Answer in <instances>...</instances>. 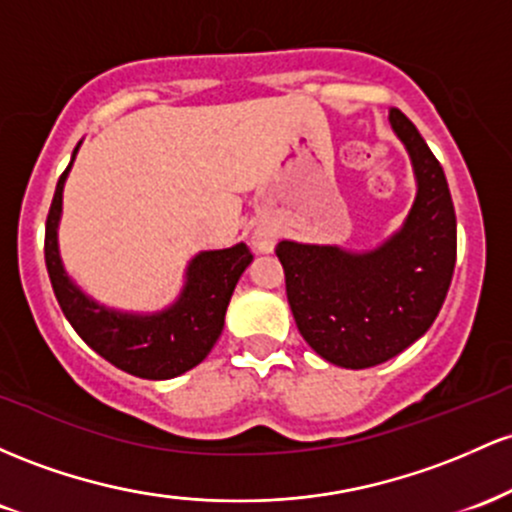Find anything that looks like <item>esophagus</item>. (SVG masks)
<instances>
[{"mask_svg":"<svg viewBox=\"0 0 512 512\" xmlns=\"http://www.w3.org/2000/svg\"><path fill=\"white\" fill-rule=\"evenodd\" d=\"M251 246H254L256 251H263V254L273 251V246H275V232H273V229L256 227L254 234H251Z\"/></svg>","mask_w":512,"mask_h":512,"instance_id":"1","label":"esophagus"}]
</instances>
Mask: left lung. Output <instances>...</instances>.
<instances>
[{
  "instance_id": "1",
  "label": "left lung",
  "mask_w": 512,
  "mask_h": 512,
  "mask_svg": "<svg viewBox=\"0 0 512 512\" xmlns=\"http://www.w3.org/2000/svg\"><path fill=\"white\" fill-rule=\"evenodd\" d=\"M409 152L416 200L392 237L367 251L283 239L287 302L302 338L326 363L365 370L387 363L433 326L457 261V217L445 171L416 125L389 111Z\"/></svg>"
}]
</instances>
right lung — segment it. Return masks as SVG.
I'll return each mask as SVG.
<instances>
[{"instance_id":"obj_1","label":"right lung","mask_w":512,"mask_h":512,"mask_svg":"<svg viewBox=\"0 0 512 512\" xmlns=\"http://www.w3.org/2000/svg\"><path fill=\"white\" fill-rule=\"evenodd\" d=\"M79 145L74 147L70 166L57 181L45 222V266L57 302L86 346L118 370L142 380L179 377L208 358L225 329V312L234 287L254 256L244 241L229 249L200 251L188 261L179 297L159 312H123L96 302L65 271L57 241L62 191Z\"/></svg>"}]
</instances>
